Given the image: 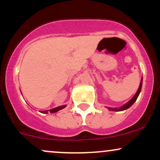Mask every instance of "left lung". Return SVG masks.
<instances>
[{
  "label": "left lung",
  "mask_w": 160,
  "mask_h": 160,
  "mask_svg": "<svg viewBox=\"0 0 160 160\" xmlns=\"http://www.w3.org/2000/svg\"><path fill=\"white\" fill-rule=\"evenodd\" d=\"M141 86H142V80H141V81L140 86H139V88H138V89L137 92L135 93V95H134L133 98H132L131 100L129 101V102H127V103H126V104H125V105L122 106V107H121L120 108H109V109H110V110H111V111H124V110L128 109V108L131 107V106L132 105V104H134V102H135V101H136V99H137V98H138V96L139 93H140L141 89Z\"/></svg>",
  "instance_id": "obj_1"
}]
</instances>
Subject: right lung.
<instances>
[{"mask_svg":"<svg viewBox=\"0 0 160 160\" xmlns=\"http://www.w3.org/2000/svg\"><path fill=\"white\" fill-rule=\"evenodd\" d=\"M65 107V106H60V107H58V108H53V109H51V110H49V112H50V113H55V112H57L58 111H59V110H61V109H62V108H64ZM42 113H47V111H41Z\"/></svg>","mask_w":160,"mask_h":160,"instance_id":"add662e5","label":"right lung"}]
</instances>
